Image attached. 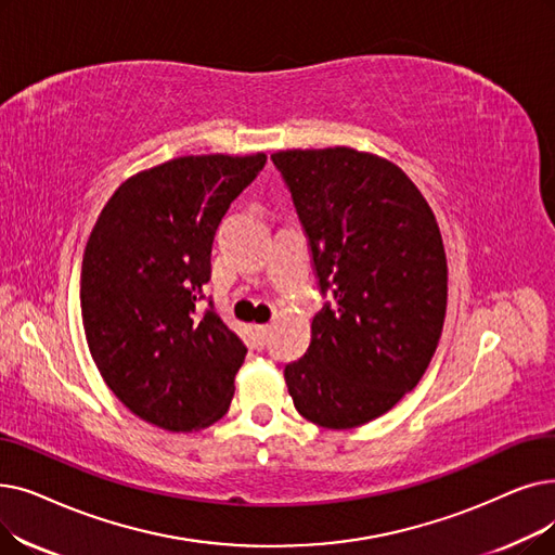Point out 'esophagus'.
I'll return each instance as SVG.
<instances>
[{
    "instance_id": "obj_1",
    "label": "esophagus",
    "mask_w": 555,
    "mask_h": 555,
    "mask_svg": "<svg viewBox=\"0 0 555 555\" xmlns=\"http://www.w3.org/2000/svg\"><path fill=\"white\" fill-rule=\"evenodd\" d=\"M268 331H270V326L268 324H262V326H256V347H264V343H268Z\"/></svg>"
}]
</instances>
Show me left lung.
<instances>
[{
	"label": "left lung",
	"mask_w": 555,
	"mask_h": 555,
	"mask_svg": "<svg viewBox=\"0 0 555 555\" xmlns=\"http://www.w3.org/2000/svg\"><path fill=\"white\" fill-rule=\"evenodd\" d=\"M320 293L306 353L283 376L324 428L367 424L411 392L440 343L447 256L430 206L390 160L351 147L272 154Z\"/></svg>",
	"instance_id": "8db88e82"
}]
</instances>
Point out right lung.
Wrapping results in <instances>:
<instances>
[{
  "label": "right lung",
  "instance_id": "obj_1",
  "mask_svg": "<svg viewBox=\"0 0 555 555\" xmlns=\"http://www.w3.org/2000/svg\"><path fill=\"white\" fill-rule=\"evenodd\" d=\"M268 163L181 156L115 190L81 264L88 349L113 395L165 430H199L229 411L247 347L220 320L210 281L215 231Z\"/></svg>",
  "mask_w": 555,
  "mask_h": 555
}]
</instances>
